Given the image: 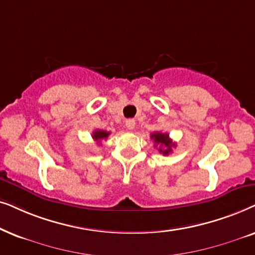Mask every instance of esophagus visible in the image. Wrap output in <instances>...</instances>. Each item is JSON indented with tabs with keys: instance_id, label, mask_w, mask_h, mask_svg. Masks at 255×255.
Wrapping results in <instances>:
<instances>
[{
	"instance_id": "1",
	"label": "esophagus",
	"mask_w": 255,
	"mask_h": 255,
	"mask_svg": "<svg viewBox=\"0 0 255 255\" xmlns=\"http://www.w3.org/2000/svg\"><path fill=\"white\" fill-rule=\"evenodd\" d=\"M135 125H136V122H135L134 119H128V120H126V127H127L129 130L134 129Z\"/></svg>"
}]
</instances>
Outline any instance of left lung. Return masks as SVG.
<instances>
[{
	"label": "left lung",
	"instance_id": "8db88e82",
	"mask_svg": "<svg viewBox=\"0 0 255 255\" xmlns=\"http://www.w3.org/2000/svg\"><path fill=\"white\" fill-rule=\"evenodd\" d=\"M151 140L155 142V147H158V151L162 152L163 155H169V152H171L172 147H175V143L171 141V138L169 137V134L167 133H152L150 135Z\"/></svg>",
	"mask_w": 255,
	"mask_h": 255
}]
</instances>
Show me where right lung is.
Here are the masks:
<instances>
[{"label": "right lung", "instance_id": "obj_1", "mask_svg": "<svg viewBox=\"0 0 255 255\" xmlns=\"http://www.w3.org/2000/svg\"><path fill=\"white\" fill-rule=\"evenodd\" d=\"M108 135H110V131L97 129V130H94V131H93L92 137H93V140L96 141L98 144H101V141H103L104 138H107V137H108Z\"/></svg>", "mask_w": 255, "mask_h": 255}]
</instances>
